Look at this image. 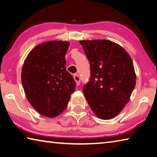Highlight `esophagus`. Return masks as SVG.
<instances>
[{
	"label": "esophagus",
	"mask_w": 157,
	"mask_h": 157,
	"mask_svg": "<svg viewBox=\"0 0 157 157\" xmlns=\"http://www.w3.org/2000/svg\"><path fill=\"white\" fill-rule=\"evenodd\" d=\"M73 78L75 79L76 84L79 86V85L80 84V78H79V76L78 75H77V74H75V75H73Z\"/></svg>",
	"instance_id": "obj_1"
}]
</instances>
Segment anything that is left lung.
<instances>
[{"mask_svg":"<svg viewBox=\"0 0 157 157\" xmlns=\"http://www.w3.org/2000/svg\"><path fill=\"white\" fill-rule=\"evenodd\" d=\"M79 43L91 69L89 82L83 87L84 96L98 118H113L128 103L136 85L132 58L120 45L106 39Z\"/></svg>","mask_w":157,"mask_h":157,"instance_id":"8db88e82","label":"left lung"}]
</instances>
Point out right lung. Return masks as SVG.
Returning <instances> with one entry per match:
<instances>
[{
    "instance_id": "obj_1",
    "label": "right lung",
    "mask_w": 157,
    "mask_h": 157,
    "mask_svg": "<svg viewBox=\"0 0 157 157\" xmlns=\"http://www.w3.org/2000/svg\"><path fill=\"white\" fill-rule=\"evenodd\" d=\"M68 41H50L29 52L21 71V81L28 102L37 112L48 118L62 113L76 86L66 68Z\"/></svg>"
}]
</instances>
